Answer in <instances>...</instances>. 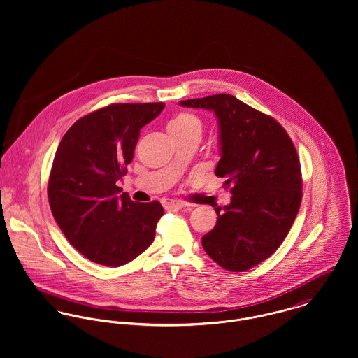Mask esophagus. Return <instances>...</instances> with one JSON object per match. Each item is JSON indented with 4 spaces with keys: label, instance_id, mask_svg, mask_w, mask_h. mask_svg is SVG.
Listing matches in <instances>:
<instances>
[{
    "label": "esophagus",
    "instance_id": "obj_1",
    "mask_svg": "<svg viewBox=\"0 0 358 358\" xmlns=\"http://www.w3.org/2000/svg\"><path fill=\"white\" fill-rule=\"evenodd\" d=\"M165 209H168V210H175V209H182L185 204L183 203H180V201H175V200H168L165 204Z\"/></svg>",
    "mask_w": 358,
    "mask_h": 358
}]
</instances>
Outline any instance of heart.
<instances>
[{
  "instance_id": "b5f03b06",
  "label": "heart",
  "mask_w": 358,
  "mask_h": 358,
  "mask_svg": "<svg viewBox=\"0 0 358 358\" xmlns=\"http://www.w3.org/2000/svg\"><path fill=\"white\" fill-rule=\"evenodd\" d=\"M169 132L185 134V132H199L201 135V121L190 114V113H180L168 124Z\"/></svg>"
}]
</instances>
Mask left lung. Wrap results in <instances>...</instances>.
Listing matches in <instances>:
<instances>
[{"label":"left lung","mask_w":358,"mask_h":358,"mask_svg":"<svg viewBox=\"0 0 358 358\" xmlns=\"http://www.w3.org/2000/svg\"><path fill=\"white\" fill-rule=\"evenodd\" d=\"M215 113L220 159L215 173L231 203L215 209L205 252L229 271H245L273 255L287 237L302 201V172L287 131L270 115L226 94L180 101Z\"/></svg>","instance_id":"left-lung-1"}]
</instances>
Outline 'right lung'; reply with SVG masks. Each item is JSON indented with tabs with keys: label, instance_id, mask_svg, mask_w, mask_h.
Masks as SVG:
<instances>
[{
	"label": "right lung",
	"instance_id": "1",
	"mask_svg": "<svg viewBox=\"0 0 358 358\" xmlns=\"http://www.w3.org/2000/svg\"><path fill=\"white\" fill-rule=\"evenodd\" d=\"M164 107L110 104L76 121L59 143L48 180L52 215L67 241L95 263L122 266L153 243L162 205L134 203L115 182L127 173L141 129Z\"/></svg>",
	"mask_w": 358,
	"mask_h": 358
}]
</instances>
